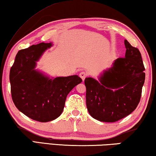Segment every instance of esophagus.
Returning <instances> with one entry per match:
<instances>
[{
  "mask_svg": "<svg viewBox=\"0 0 156 156\" xmlns=\"http://www.w3.org/2000/svg\"><path fill=\"white\" fill-rule=\"evenodd\" d=\"M87 74L86 72H81L80 73V74H79V76L82 78V80H83V81L84 80V79H85V78L87 77Z\"/></svg>",
  "mask_w": 156,
  "mask_h": 156,
  "instance_id": "obj_1",
  "label": "esophagus"
}]
</instances>
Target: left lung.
Returning <instances> with one entry per match:
<instances>
[{"mask_svg":"<svg viewBox=\"0 0 156 156\" xmlns=\"http://www.w3.org/2000/svg\"><path fill=\"white\" fill-rule=\"evenodd\" d=\"M125 58H119L105 70L99 81L86 78V104L92 117L101 122H113L136 109L144 83V67L138 48L125 40Z\"/></svg>","mask_w":156,"mask_h":156,"instance_id":"8db88e82","label":"left lung"}]
</instances>
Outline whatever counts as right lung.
I'll use <instances>...</instances> for the list:
<instances>
[{
  "label": "right lung",
  "instance_id": "obj_1",
  "mask_svg": "<svg viewBox=\"0 0 156 156\" xmlns=\"http://www.w3.org/2000/svg\"><path fill=\"white\" fill-rule=\"evenodd\" d=\"M51 46V43H41L20 50L9 73L15 106L31 119L42 122L59 117L68 94L82 82L77 75L49 78L35 69L36 62Z\"/></svg>",
  "mask_w": 156,
  "mask_h": 156
}]
</instances>
